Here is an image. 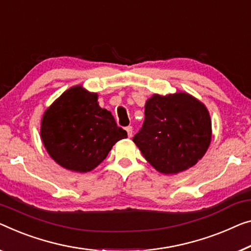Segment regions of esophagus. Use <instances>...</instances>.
Returning <instances> with one entry per match:
<instances>
[{
  "label": "esophagus",
  "instance_id": "1",
  "mask_svg": "<svg viewBox=\"0 0 251 251\" xmlns=\"http://www.w3.org/2000/svg\"><path fill=\"white\" fill-rule=\"evenodd\" d=\"M125 129H126L127 135H128V137L133 135V127L132 126H127V127H125Z\"/></svg>",
  "mask_w": 251,
  "mask_h": 251
}]
</instances>
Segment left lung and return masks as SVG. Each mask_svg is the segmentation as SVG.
<instances>
[{
  "label": "left lung",
  "instance_id": "obj_1",
  "mask_svg": "<svg viewBox=\"0 0 251 251\" xmlns=\"http://www.w3.org/2000/svg\"><path fill=\"white\" fill-rule=\"evenodd\" d=\"M144 114L133 141L156 170L178 174L203 158L212 136L211 118L203 103L184 92L154 95Z\"/></svg>",
  "mask_w": 251,
  "mask_h": 251
}]
</instances>
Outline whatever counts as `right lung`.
<instances>
[{
    "mask_svg": "<svg viewBox=\"0 0 251 251\" xmlns=\"http://www.w3.org/2000/svg\"><path fill=\"white\" fill-rule=\"evenodd\" d=\"M98 96L81 87L67 90L45 111L42 138L47 152L69 170L87 173L101 163L116 142L127 137Z\"/></svg>",
    "mask_w": 251,
    "mask_h": 251,
    "instance_id": "add662e5",
    "label": "right lung"
}]
</instances>
